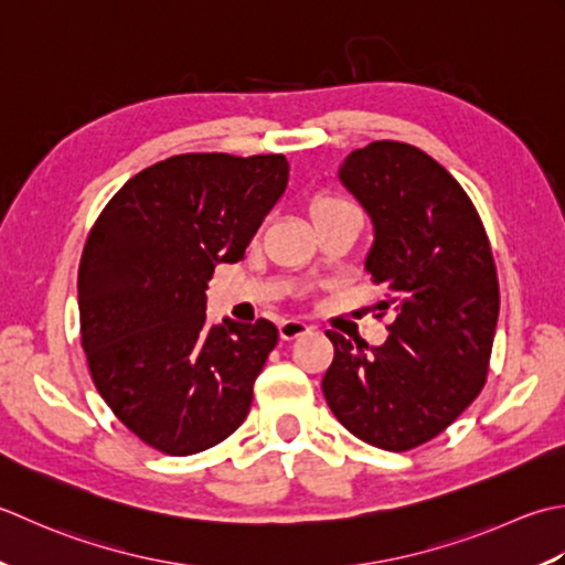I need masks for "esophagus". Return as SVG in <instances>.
<instances>
[{
	"instance_id": "esophagus-1",
	"label": "esophagus",
	"mask_w": 565,
	"mask_h": 565,
	"mask_svg": "<svg viewBox=\"0 0 565 565\" xmlns=\"http://www.w3.org/2000/svg\"><path fill=\"white\" fill-rule=\"evenodd\" d=\"M309 329L312 327H309L302 319H285V321H280V339L292 341L297 337H305Z\"/></svg>"
}]
</instances>
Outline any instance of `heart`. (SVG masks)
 <instances>
[{
	"label": "heart",
	"mask_w": 565,
	"mask_h": 565,
	"mask_svg": "<svg viewBox=\"0 0 565 565\" xmlns=\"http://www.w3.org/2000/svg\"><path fill=\"white\" fill-rule=\"evenodd\" d=\"M333 204H349V202H341V200H333V198H321V200H317V204H315V212L321 210V206H333Z\"/></svg>",
	"instance_id": "1"
}]
</instances>
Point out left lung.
<instances>
[{
	"mask_svg": "<svg viewBox=\"0 0 565 565\" xmlns=\"http://www.w3.org/2000/svg\"><path fill=\"white\" fill-rule=\"evenodd\" d=\"M339 180L373 222L365 270L393 309L383 347L327 331V405L361 441L409 451L439 436L486 385L500 287L466 190L417 146L373 141Z\"/></svg>",
	"mask_w": 565,
	"mask_h": 565,
	"instance_id": "left-lung-1",
	"label": "left lung"
}]
</instances>
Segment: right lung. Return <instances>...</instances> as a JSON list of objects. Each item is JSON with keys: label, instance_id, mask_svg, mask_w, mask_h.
Returning <instances> with one entry per match:
<instances>
[{"label": "right lung", "instance_id": "right-lung-1", "mask_svg": "<svg viewBox=\"0 0 565 565\" xmlns=\"http://www.w3.org/2000/svg\"><path fill=\"white\" fill-rule=\"evenodd\" d=\"M290 178L285 156L185 153L146 168L92 226L77 273L83 349L126 429L200 454L246 419L273 321L206 324V282L238 263Z\"/></svg>", "mask_w": 565, "mask_h": 565}]
</instances>
